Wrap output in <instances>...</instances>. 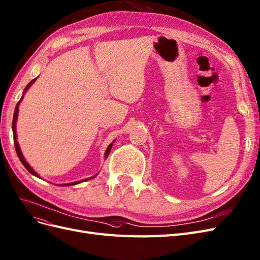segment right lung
Wrapping results in <instances>:
<instances>
[{
	"mask_svg": "<svg viewBox=\"0 0 260 260\" xmlns=\"http://www.w3.org/2000/svg\"><path fill=\"white\" fill-rule=\"evenodd\" d=\"M38 78V77H37ZM37 78H34L33 80H31V82L25 86V88H24V90H23V93H22V96H21V99L19 100V102L17 103V105H16V109H15V113H14V118H13V124H12V128H13V134H14V144H15V148H16V153H17V155H18V157H19V159H20V161L22 162V165L24 166V168L28 170V171L31 173V174H33V175H35L37 177H40V175L34 171V170L32 169V167L26 162L25 161V159H24V157H23V155H22V153H21V150H20V147H19V144H18V141H17V131H16V122H17V118H18V112H19V104H20V102L22 101V99H23V96H24V94H25V92L28 91V89L32 86V84L35 82V80H37ZM113 144H114V141L111 143V144L107 146V148H106V150H105V154H104V158L106 159L107 157H109V155H110V151H111V149H112V146H113ZM98 175V173L95 174V175H93V176H91V177H88V178H85V180H80V181H77V182H73V183H68V184H59V186H73V185H77V184H79V183H83V182H86V181H89V180H91V178H93V177H95Z\"/></svg>",
	"mask_w": 260,
	"mask_h": 260,
	"instance_id": "right-lung-1",
	"label": "right lung"
}]
</instances>
